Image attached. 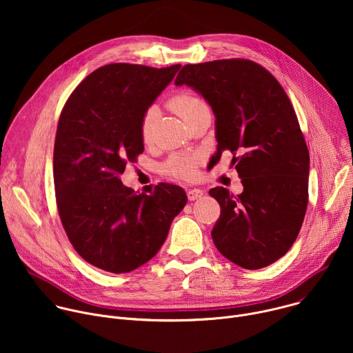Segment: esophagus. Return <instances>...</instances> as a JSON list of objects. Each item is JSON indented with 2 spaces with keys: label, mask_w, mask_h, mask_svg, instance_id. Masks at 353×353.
Here are the masks:
<instances>
[{
  "label": "esophagus",
  "mask_w": 353,
  "mask_h": 353,
  "mask_svg": "<svg viewBox=\"0 0 353 353\" xmlns=\"http://www.w3.org/2000/svg\"><path fill=\"white\" fill-rule=\"evenodd\" d=\"M203 195H204V191H203V190H198V188H192V190H188V191H187V196H188L190 201L199 199Z\"/></svg>",
  "instance_id": "esophagus-1"
}]
</instances>
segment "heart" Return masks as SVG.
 <instances>
[{
	"instance_id": "obj_1",
	"label": "heart",
	"mask_w": 353,
	"mask_h": 353,
	"mask_svg": "<svg viewBox=\"0 0 353 353\" xmlns=\"http://www.w3.org/2000/svg\"><path fill=\"white\" fill-rule=\"evenodd\" d=\"M170 108L184 120H190L199 112H203L208 109L207 103L204 102V99H201L195 93L190 92H183L176 94L170 100ZM157 109L155 108H149L141 121V137L145 142L150 139V134H152V127L157 119ZM195 168H196V158L194 157H185V155H174L163 166V170L179 179H191L195 176Z\"/></svg>"
}]
</instances>
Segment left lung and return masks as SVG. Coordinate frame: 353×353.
Instances as JSON below:
<instances>
[{"mask_svg":"<svg viewBox=\"0 0 353 353\" xmlns=\"http://www.w3.org/2000/svg\"><path fill=\"white\" fill-rule=\"evenodd\" d=\"M174 83L207 100L218 141L212 159L228 150L241 179L237 196L210 190L221 205L216 248L245 270L275 263L296 240L309 196L310 157L289 97L265 68L241 59L184 65Z\"/></svg>","mask_w":353,"mask_h":353,"instance_id":"obj_1","label":"left lung"}]
</instances>
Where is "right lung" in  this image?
I'll use <instances>...</instances> for the list:
<instances>
[{"label":"right lung","instance_id":"obj_1","mask_svg":"<svg viewBox=\"0 0 353 353\" xmlns=\"http://www.w3.org/2000/svg\"><path fill=\"white\" fill-rule=\"evenodd\" d=\"M180 67H100L61 112L53 158L59 214L77 253L103 271L130 272L155 257L187 204L179 185H146L135 194L119 179L143 152L145 112Z\"/></svg>","mask_w":353,"mask_h":353}]
</instances>
